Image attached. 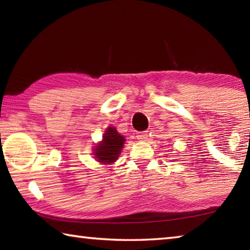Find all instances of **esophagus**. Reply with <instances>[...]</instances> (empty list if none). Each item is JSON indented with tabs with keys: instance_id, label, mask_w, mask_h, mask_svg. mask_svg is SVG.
Instances as JSON below:
<instances>
[{
	"instance_id": "1",
	"label": "esophagus",
	"mask_w": 250,
	"mask_h": 250,
	"mask_svg": "<svg viewBox=\"0 0 250 250\" xmlns=\"http://www.w3.org/2000/svg\"><path fill=\"white\" fill-rule=\"evenodd\" d=\"M137 138H138V140L145 141L146 139L147 138V132H146V131H143V132H138L137 133Z\"/></svg>"
}]
</instances>
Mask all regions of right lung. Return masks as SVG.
I'll return each mask as SVG.
<instances>
[{"mask_svg":"<svg viewBox=\"0 0 250 250\" xmlns=\"http://www.w3.org/2000/svg\"><path fill=\"white\" fill-rule=\"evenodd\" d=\"M125 141V138L117 132L116 128L109 126L104 134L103 142L96 146L95 155L101 163L110 164L115 162L124 147Z\"/></svg>","mask_w":250,"mask_h":250,"instance_id":"right-lung-1","label":"right lung"}]
</instances>
